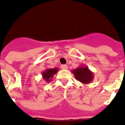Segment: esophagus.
Masks as SVG:
<instances>
[{
	"label": "esophagus",
	"instance_id": "obj_1",
	"mask_svg": "<svg viewBox=\"0 0 125 125\" xmlns=\"http://www.w3.org/2000/svg\"><path fill=\"white\" fill-rule=\"evenodd\" d=\"M61 68L62 69V70H67L68 69V66L67 65H62V66H61Z\"/></svg>",
	"mask_w": 125,
	"mask_h": 125
}]
</instances>
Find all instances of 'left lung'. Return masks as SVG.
<instances>
[{
	"mask_svg": "<svg viewBox=\"0 0 125 125\" xmlns=\"http://www.w3.org/2000/svg\"><path fill=\"white\" fill-rule=\"evenodd\" d=\"M75 78L83 84H88L92 82L94 79V73L87 66L82 65L76 69L71 71Z\"/></svg>",
	"mask_w": 125,
	"mask_h": 125,
	"instance_id": "8db88e82",
	"label": "left lung"
}]
</instances>
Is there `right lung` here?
Listing matches in <instances>:
<instances>
[{"instance_id":"obj_1","label":"right lung","mask_w":125,"mask_h":125,"mask_svg":"<svg viewBox=\"0 0 125 125\" xmlns=\"http://www.w3.org/2000/svg\"><path fill=\"white\" fill-rule=\"evenodd\" d=\"M59 71V69L57 68H50V69H46L42 73V78L44 80L45 82H51L52 81L53 76L54 74L57 73Z\"/></svg>"}]
</instances>
